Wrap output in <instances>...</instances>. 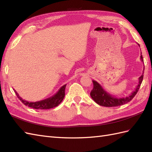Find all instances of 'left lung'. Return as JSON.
<instances>
[{"mask_svg":"<svg viewBox=\"0 0 152 152\" xmlns=\"http://www.w3.org/2000/svg\"><path fill=\"white\" fill-rule=\"evenodd\" d=\"M138 46H140V45L138 44ZM140 60L142 62H144L143 57L142 55L140 56ZM144 72V69L142 76H140L139 78H138V83L136 88H135L134 91H133V93L130 95L121 98L115 97L114 96H112L109 93L103 89L102 87L97 82H96L95 80H93V89L91 90V93H90V95H91V98L96 103H97L100 106H106V107H112V106H118L126 104V103L130 102L137 93L140 87L142 82L143 80Z\"/></svg>","mask_w":152,"mask_h":152,"instance_id":"1","label":"left lung"}]
</instances>
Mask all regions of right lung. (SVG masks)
I'll use <instances>...</instances> for the list:
<instances>
[{"instance_id": "right-lung-1", "label": "right lung", "mask_w": 152, "mask_h": 152, "mask_svg": "<svg viewBox=\"0 0 152 152\" xmlns=\"http://www.w3.org/2000/svg\"><path fill=\"white\" fill-rule=\"evenodd\" d=\"M66 84L63 86L61 88L59 89L56 94L54 95L50 96V97L42 101H37V102H28L25 101V100L23 99L20 96L18 95L17 91L14 89V92L15 93L16 95L18 96V99L23 103L25 105H26L28 107L33 108L34 109H40V110H44V109H50L56 107L59 105L60 103L62 102L64 97V91H65Z\"/></svg>"}]
</instances>
